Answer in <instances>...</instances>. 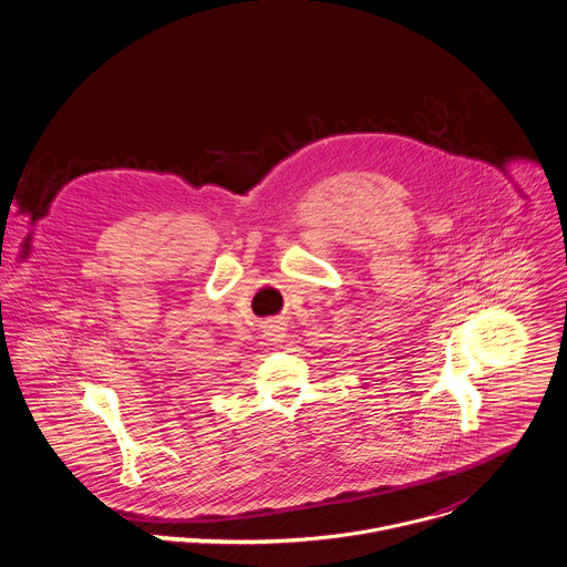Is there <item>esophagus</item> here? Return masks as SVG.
<instances>
[{"label": "esophagus", "instance_id": "esophagus-1", "mask_svg": "<svg viewBox=\"0 0 567 567\" xmlns=\"http://www.w3.org/2000/svg\"><path fill=\"white\" fill-rule=\"evenodd\" d=\"M262 336L269 342H274V344L285 342V338H287V322L282 318H267L262 322Z\"/></svg>", "mask_w": 567, "mask_h": 567}]
</instances>
